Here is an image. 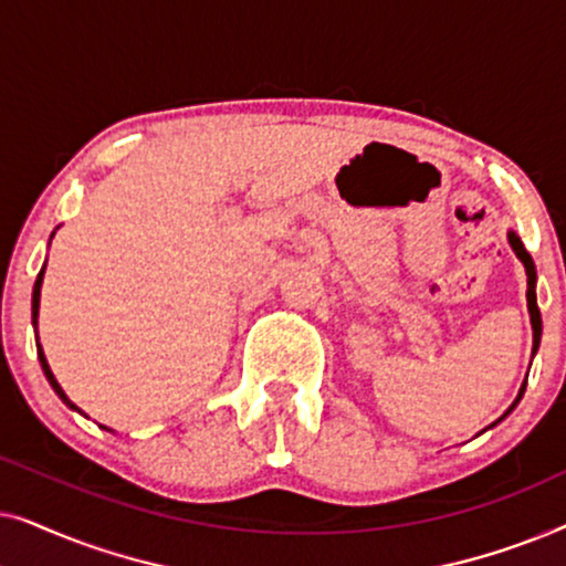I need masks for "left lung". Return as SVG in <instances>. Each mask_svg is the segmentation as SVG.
Listing matches in <instances>:
<instances>
[{
  "label": "left lung",
  "mask_w": 566,
  "mask_h": 566,
  "mask_svg": "<svg viewBox=\"0 0 566 566\" xmlns=\"http://www.w3.org/2000/svg\"><path fill=\"white\" fill-rule=\"evenodd\" d=\"M507 242H510V247H513V252H515V258L523 262V268H525V275H528V291H525V298H528V314H531V327H533V355H536V350H538V345H541V329H544V324H541V312H538V304H536V265H533V258L528 252H525V247H523V242H521V237L515 234V231H507ZM525 381H528V376H525ZM525 381H523V386H521V391H517V397H515V401L513 405L507 407V412L500 417V420H494L490 428H494V424H500L502 420H505V417L513 412V409L517 407V401L523 399V391H525ZM490 428H484V430H490ZM482 430V432H484Z\"/></svg>",
  "instance_id": "1"
}]
</instances>
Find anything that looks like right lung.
<instances>
[{
    "mask_svg": "<svg viewBox=\"0 0 566 566\" xmlns=\"http://www.w3.org/2000/svg\"><path fill=\"white\" fill-rule=\"evenodd\" d=\"M53 234H56V231H53ZM53 234H51V239H53ZM43 275H45V265L41 268V273H38V281H35V285H33V327L38 329V308H41V285H43ZM35 345H38V360H41V368H43V374H45V378H49V384H51V389L59 394V399L64 401V405L69 407V409H74V412H80V415H84L80 407L74 405L72 399L66 397L64 394V389H61L59 386V381H56V376H53V370H51V366H49V360H45V355H43V347H41V339H38V332H35ZM99 428H105V424H99ZM107 430V428H105ZM113 432V430H111Z\"/></svg>",
    "mask_w": 566,
    "mask_h": 566,
    "instance_id": "right-lung-1",
    "label": "right lung"
}]
</instances>
